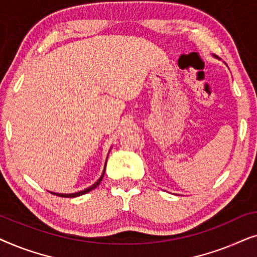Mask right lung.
Segmentation results:
<instances>
[{"instance_id":"add662e5","label":"right lung","mask_w":257,"mask_h":257,"mask_svg":"<svg viewBox=\"0 0 257 257\" xmlns=\"http://www.w3.org/2000/svg\"><path fill=\"white\" fill-rule=\"evenodd\" d=\"M105 166H106V164H105ZM104 173H105V168H104V172H103V174H101V177L99 178V180H97V182L96 184H93L92 186H91V187H89V188H86V189H84V191H80V192H77V193H72V194H59V193H52V194H55V195H58V196H62V198H76V196H79V195H83V194H86V193H89L90 191H92V189H94L97 187L98 185L100 184V181H101V179H103V177H104Z\"/></svg>"}]
</instances>
